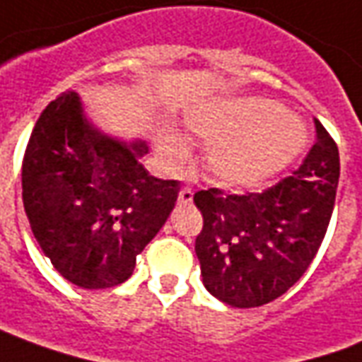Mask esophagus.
Segmentation results:
<instances>
[{"label":"esophagus","mask_w":362,"mask_h":362,"mask_svg":"<svg viewBox=\"0 0 362 362\" xmlns=\"http://www.w3.org/2000/svg\"><path fill=\"white\" fill-rule=\"evenodd\" d=\"M179 202H183V204L193 202V191H191L189 187H183V189L179 191Z\"/></svg>","instance_id":"1"}]
</instances>
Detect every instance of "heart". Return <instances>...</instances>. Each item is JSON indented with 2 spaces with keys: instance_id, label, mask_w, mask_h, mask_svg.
Segmentation results:
<instances>
[{
  "instance_id": "heart-1",
  "label": "heart",
  "mask_w": 362,
  "mask_h": 362,
  "mask_svg": "<svg viewBox=\"0 0 362 362\" xmlns=\"http://www.w3.org/2000/svg\"><path fill=\"white\" fill-rule=\"evenodd\" d=\"M191 132L210 142L209 175L224 187H251L279 173L306 144L298 120L281 105L263 99H235L189 119ZM161 160L181 168L189 156L187 142L165 130L158 140Z\"/></svg>"
}]
</instances>
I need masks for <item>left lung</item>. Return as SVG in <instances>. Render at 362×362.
<instances>
[{
	"label": "left lung",
	"instance_id": "left-lung-1",
	"mask_svg": "<svg viewBox=\"0 0 362 362\" xmlns=\"http://www.w3.org/2000/svg\"><path fill=\"white\" fill-rule=\"evenodd\" d=\"M316 142L292 175L261 193H194L202 230L194 251L202 283L234 308L273 302L306 273L332 220L339 150L320 120Z\"/></svg>",
	"mask_w": 362,
	"mask_h": 362
}]
</instances>
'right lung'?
Here are the masks:
<instances>
[{
    "label": "right lung",
    "mask_w": 362,
    "mask_h": 362,
    "mask_svg": "<svg viewBox=\"0 0 362 362\" xmlns=\"http://www.w3.org/2000/svg\"><path fill=\"white\" fill-rule=\"evenodd\" d=\"M144 153L142 140L101 134L76 91L40 112L23 158V204L45 255L76 286L124 283L175 206L179 181L150 175Z\"/></svg>",
    "instance_id": "1"
}]
</instances>
